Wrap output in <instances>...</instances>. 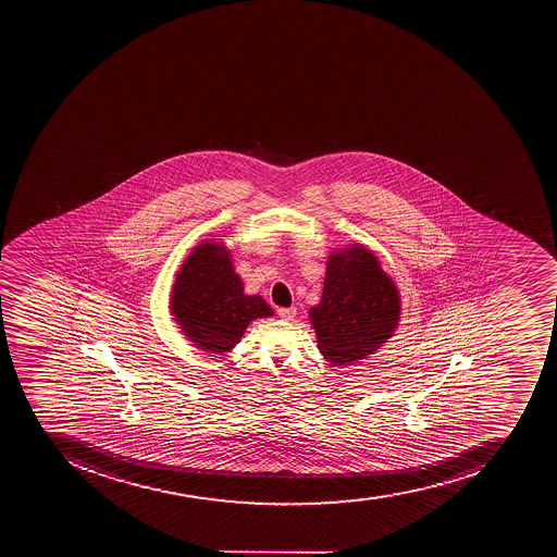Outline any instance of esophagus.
<instances>
[{
  "mask_svg": "<svg viewBox=\"0 0 557 557\" xmlns=\"http://www.w3.org/2000/svg\"><path fill=\"white\" fill-rule=\"evenodd\" d=\"M278 317L285 320H293L296 317V308H278Z\"/></svg>",
  "mask_w": 557,
  "mask_h": 557,
  "instance_id": "obj_1",
  "label": "esophagus"
}]
</instances>
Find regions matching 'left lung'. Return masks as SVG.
Instances as JSON below:
<instances>
[{"mask_svg": "<svg viewBox=\"0 0 557 557\" xmlns=\"http://www.w3.org/2000/svg\"><path fill=\"white\" fill-rule=\"evenodd\" d=\"M399 294L376 256L363 247L329 258L324 294L310 310L317 343L329 362L343 366L392 336L399 320Z\"/></svg>", "mask_w": 557, "mask_h": 557, "instance_id": "8db88e82", "label": "left lung"}]
</instances>
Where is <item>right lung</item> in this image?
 <instances>
[{"label":"right lung","mask_w":557,"mask_h":557,"mask_svg":"<svg viewBox=\"0 0 557 557\" xmlns=\"http://www.w3.org/2000/svg\"><path fill=\"white\" fill-rule=\"evenodd\" d=\"M172 311L186 336L214 354L237 345L252 320L273 315L261 296L244 294L230 256L211 242L198 246L181 268Z\"/></svg>","instance_id":"1"}]
</instances>
